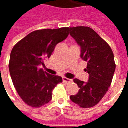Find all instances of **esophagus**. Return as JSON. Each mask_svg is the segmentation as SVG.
Wrapping results in <instances>:
<instances>
[{
  "instance_id": "esophagus-1",
  "label": "esophagus",
  "mask_w": 128,
  "mask_h": 128,
  "mask_svg": "<svg viewBox=\"0 0 128 128\" xmlns=\"http://www.w3.org/2000/svg\"><path fill=\"white\" fill-rule=\"evenodd\" d=\"M62 80H63V82H65V83H69V82H71V80H70L68 78H65V77H64V78H62Z\"/></svg>"
}]
</instances>
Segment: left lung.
Returning <instances> with one entry per match:
<instances>
[{
  "instance_id": "left-lung-1",
  "label": "left lung",
  "mask_w": 128,
  "mask_h": 128,
  "mask_svg": "<svg viewBox=\"0 0 128 128\" xmlns=\"http://www.w3.org/2000/svg\"><path fill=\"white\" fill-rule=\"evenodd\" d=\"M69 34L80 46L81 58L87 62L84 70L89 74L86 82L73 80L80 89L70 99L84 108L92 107L104 97L112 80L116 68L113 52L107 42L90 27H70Z\"/></svg>"
}]
</instances>
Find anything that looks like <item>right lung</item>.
<instances>
[{"label": "right lung", "instance_id": "obj_1", "mask_svg": "<svg viewBox=\"0 0 128 128\" xmlns=\"http://www.w3.org/2000/svg\"><path fill=\"white\" fill-rule=\"evenodd\" d=\"M68 36V27L36 30L13 47L9 63L10 75L19 96L29 106L39 108L48 103L53 88L62 82L60 76L48 74L39 66Z\"/></svg>", "mask_w": 128, "mask_h": 128}]
</instances>
